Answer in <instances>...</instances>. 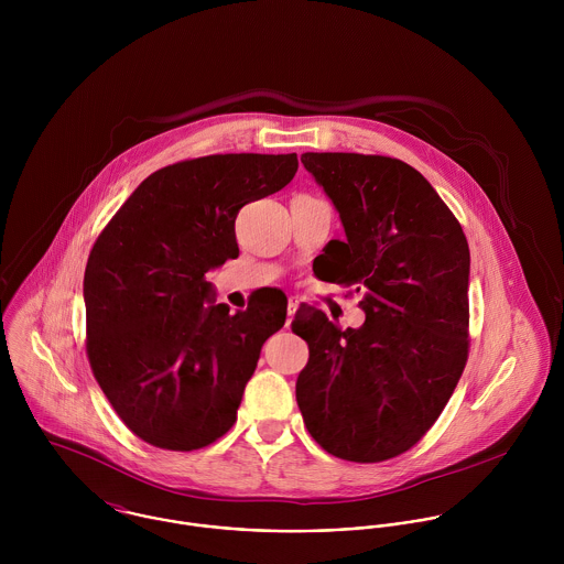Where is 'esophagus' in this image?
<instances>
[{
  "mask_svg": "<svg viewBox=\"0 0 564 564\" xmlns=\"http://www.w3.org/2000/svg\"><path fill=\"white\" fill-rule=\"evenodd\" d=\"M297 308H300V300H295V297H291L289 300V315H286V325L293 322V317H295V313H297Z\"/></svg>",
  "mask_w": 564,
  "mask_h": 564,
  "instance_id": "obj_1",
  "label": "esophagus"
}]
</instances>
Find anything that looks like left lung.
<instances>
[{
    "mask_svg": "<svg viewBox=\"0 0 564 564\" xmlns=\"http://www.w3.org/2000/svg\"><path fill=\"white\" fill-rule=\"evenodd\" d=\"M338 210L317 278L362 293L367 319L340 329L295 315L311 349L295 395L311 436L336 458L382 463L408 452L449 402L469 356V245L458 219L410 164L365 154H302Z\"/></svg>",
    "mask_w": 564,
    "mask_h": 564,
    "instance_id": "1",
    "label": "left lung"
}]
</instances>
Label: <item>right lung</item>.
<instances>
[{
  "instance_id": "right-lung-1",
  "label": "right lung",
  "mask_w": 564,
  "mask_h": 564,
  "mask_svg": "<svg viewBox=\"0 0 564 564\" xmlns=\"http://www.w3.org/2000/svg\"><path fill=\"white\" fill-rule=\"evenodd\" d=\"M297 154H215L145 177L90 249L86 354L119 419L145 443L191 452L237 421L264 340L286 322L280 295L230 315L210 269L239 256L245 204L284 188Z\"/></svg>"
}]
</instances>
